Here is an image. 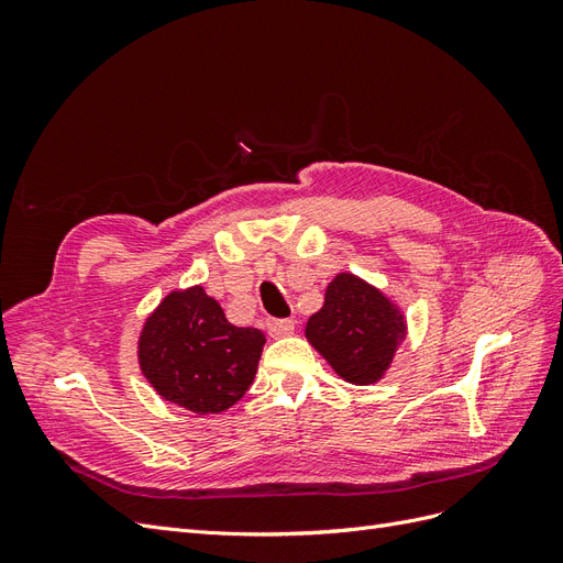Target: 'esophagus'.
Masks as SVG:
<instances>
[{
	"instance_id": "obj_1",
	"label": "esophagus",
	"mask_w": 563,
	"mask_h": 563,
	"mask_svg": "<svg viewBox=\"0 0 563 563\" xmlns=\"http://www.w3.org/2000/svg\"><path fill=\"white\" fill-rule=\"evenodd\" d=\"M265 327L272 338H282V335H291L296 323H294V319H267Z\"/></svg>"
}]
</instances>
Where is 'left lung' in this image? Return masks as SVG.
Wrapping results in <instances>:
<instances>
[{"label":"left lung","mask_w":563,"mask_h":563,"mask_svg":"<svg viewBox=\"0 0 563 563\" xmlns=\"http://www.w3.org/2000/svg\"><path fill=\"white\" fill-rule=\"evenodd\" d=\"M308 343L352 385L383 380L406 338V317L378 286L338 272L321 310L305 327Z\"/></svg>","instance_id":"1"}]
</instances>
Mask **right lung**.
Here are the masks:
<instances>
[{
    "mask_svg": "<svg viewBox=\"0 0 563 563\" xmlns=\"http://www.w3.org/2000/svg\"><path fill=\"white\" fill-rule=\"evenodd\" d=\"M263 345V331L234 327L197 284L172 291L150 312L139 338V364L162 399L209 416L246 395Z\"/></svg>",
    "mask_w": 563,
    "mask_h": 563,
    "instance_id": "obj_1",
    "label": "right lung"
}]
</instances>
